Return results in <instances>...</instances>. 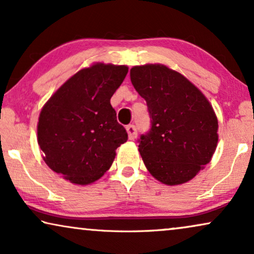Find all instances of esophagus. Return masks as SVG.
I'll use <instances>...</instances> for the list:
<instances>
[{
  "label": "esophagus",
  "mask_w": 254,
  "mask_h": 254,
  "mask_svg": "<svg viewBox=\"0 0 254 254\" xmlns=\"http://www.w3.org/2000/svg\"><path fill=\"white\" fill-rule=\"evenodd\" d=\"M126 130L128 133V138L129 140H135L137 136V131H136V127L134 126V125H128L126 127Z\"/></svg>",
  "instance_id": "1"
}]
</instances>
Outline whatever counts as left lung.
I'll return each instance as SVG.
<instances>
[{
	"label": "left lung",
	"mask_w": 254,
	"mask_h": 254,
	"mask_svg": "<svg viewBox=\"0 0 254 254\" xmlns=\"http://www.w3.org/2000/svg\"><path fill=\"white\" fill-rule=\"evenodd\" d=\"M131 84L145 99L151 128L138 140L148 171L165 185L189 182L210 162L218 123L202 92L164 64L135 65Z\"/></svg>",
	"instance_id": "obj_1"
}]
</instances>
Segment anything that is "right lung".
Returning <instances> with one entry per match:
<instances>
[{
  "mask_svg": "<svg viewBox=\"0 0 254 254\" xmlns=\"http://www.w3.org/2000/svg\"><path fill=\"white\" fill-rule=\"evenodd\" d=\"M127 65L95 64L64 83L41 110L38 144L44 161L69 182L88 185L111 168L128 134L110 100Z\"/></svg>",
  "mask_w": 254,
  "mask_h": 254,
  "instance_id": "1",
  "label": "right lung"
}]
</instances>
